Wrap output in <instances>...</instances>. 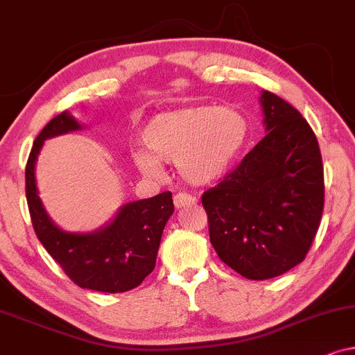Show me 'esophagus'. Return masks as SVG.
<instances>
[{
    "label": "esophagus",
    "instance_id": "obj_1",
    "mask_svg": "<svg viewBox=\"0 0 355 355\" xmlns=\"http://www.w3.org/2000/svg\"><path fill=\"white\" fill-rule=\"evenodd\" d=\"M197 202L196 197L189 196V193H182L179 192L174 196V205H176V208H182V207H187V205H193V203Z\"/></svg>",
    "mask_w": 355,
    "mask_h": 355
}]
</instances>
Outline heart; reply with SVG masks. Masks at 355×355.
Returning a JSON list of instances; mask_svg holds the SVG:
<instances>
[{
  "label": "heart",
  "instance_id": "1",
  "mask_svg": "<svg viewBox=\"0 0 355 355\" xmlns=\"http://www.w3.org/2000/svg\"><path fill=\"white\" fill-rule=\"evenodd\" d=\"M249 124L227 106H193L155 116L145 125V150L132 159L145 176L158 178L162 162H176L181 176L192 184H211L225 176L245 147Z\"/></svg>",
  "mask_w": 355,
  "mask_h": 355
}]
</instances>
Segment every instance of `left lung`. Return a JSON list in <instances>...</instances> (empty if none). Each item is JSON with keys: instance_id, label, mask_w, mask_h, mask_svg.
Here are the masks:
<instances>
[{"instance_id": "8db88e82", "label": "left lung", "mask_w": 355, "mask_h": 355, "mask_svg": "<svg viewBox=\"0 0 355 355\" xmlns=\"http://www.w3.org/2000/svg\"><path fill=\"white\" fill-rule=\"evenodd\" d=\"M268 134L202 196L210 242L247 279L275 278L304 261L324 205L318 140L294 106L261 94Z\"/></svg>"}]
</instances>
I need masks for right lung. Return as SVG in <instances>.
Returning a JSON list of instances; mask_svg holds the SVG:
<instances>
[{
    "mask_svg": "<svg viewBox=\"0 0 355 355\" xmlns=\"http://www.w3.org/2000/svg\"><path fill=\"white\" fill-rule=\"evenodd\" d=\"M80 129L67 113L53 118L37 135L26 166V196L33 231L72 283L100 293H125L142 283L157 263L164 226L173 215L171 192L128 203L114 221L92 234L61 231L48 218L35 184V162L43 140Z\"/></svg>",
    "mask_w": 355,
    "mask_h": 355,
    "instance_id": "obj_1",
    "label": "right lung"
}]
</instances>
